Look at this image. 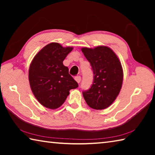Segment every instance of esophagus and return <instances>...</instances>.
<instances>
[{"mask_svg": "<svg viewBox=\"0 0 155 155\" xmlns=\"http://www.w3.org/2000/svg\"><path fill=\"white\" fill-rule=\"evenodd\" d=\"M74 79L76 80V81H77L78 83H79L81 81V76H76V77H74Z\"/></svg>", "mask_w": 155, "mask_h": 155, "instance_id": "34e87169", "label": "esophagus"}]
</instances>
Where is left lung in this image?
Returning a JSON list of instances; mask_svg holds the SVG:
<instances>
[{
  "label": "left lung",
  "mask_w": 155,
  "mask_h": 155,
  "mask_svg": "<svg viewBox=\"0 0 155 155\" xmlns=\"http://www.w3.org/2000/svg\"><path fill=\"white\" fill-rule=\"evenodd\" d=\"M84 55L90 63L94 81L83 95L89 107L94 109H104L114 103L121 90L123 70L115 52L107 46L94 48H83Z\"/></svg>",
  "instance_id": "1"
}]
</instances>
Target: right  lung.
Listing matches in <instances>:
<instances>
[{
    "instance_id": "add662e5",
    "label": "right lung",
    "mask_w": 155,
    "mask_h": 155,
    "mask_svg": "<svg viewBox=\"0 0 155 155\" xmlns=\"http://www.w3.org/2000/svg\"><path fill=\"white\" fill-rule=\"evenodd\" d=\"M52 42L34 57L28 70V80L34 96L41 105L51 109L61 106L70 90L78 87L63 61L72 51Z\"/></svg>"
}]
</instances>
